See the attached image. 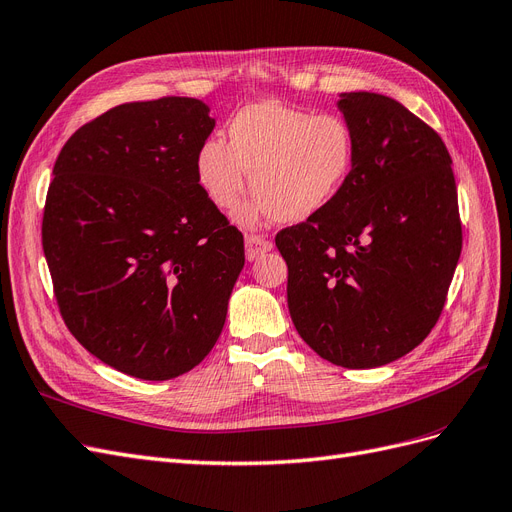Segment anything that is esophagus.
I'll use <instances>...</instances> for the list:
<instances>
[{
	"label": "esophagus",
	"mask_w": 512,
	"mask_h": 512,
	"mask_svg": "<svg viewBox=\"0 0 512 512\" xmlns=\"http://www.w3.org/2000/svg\"><path fill=\"white\" fill-rule=\"evenodd\" d=\"M244 249H246V259L255 261L263 253H268L272 249V242L266 236H257V234H246L244 236Z\"/></svg>",
	"instance_id": "1"
}]
</instances>
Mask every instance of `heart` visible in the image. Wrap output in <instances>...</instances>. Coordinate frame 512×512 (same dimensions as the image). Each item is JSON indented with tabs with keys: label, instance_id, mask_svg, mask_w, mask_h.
Here are the masks:
<instances>
[{
	"label": "heart",
	"instance_id": "1",
	"mask_svg": "<svg viewBox=\"0 0 512 512\" xmlns=\"http://www.w3.org/2000/svg\"><path fill=\"white\" fill-rule=\"evenodd\" d=\"M227 144L208 138L195 157L197 183L221 210H234L249 189L255 197L238 212L242 225L306 221L332 204L355 163V134L334 112L263 100L244 106L227 127Z\"/></svg>",
	"mask_w": 512,
	"mask_h": 512
}]
</instances>
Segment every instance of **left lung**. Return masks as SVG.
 I'll return each instance as SVG.
<instances>
[{"mask_svg": "<svg viewBox=\"0 0 512 512\" xmlns=\"http://www.w3.org/2000/svg\"><path fill=\"white\" fill-rule=\"evenodd\" d=\"M355 163L336 200L278 232L287 304L302 340L342 368H378L436 325L461 253L451 155L381 93H340Z\"/></svg>", "mask_w": 512, "mask_h": 512, "instance_id": "8db88e82", "label": "left lung"}]
</instances>
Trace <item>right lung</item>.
<instances>
[{"label": "right lung", "instance_id": "right-lung-1", "mask_svg": "<svg viewBox=\"0 0 512 512\" xmlns=\"http://www.w3.org/2000/svg\"><path fill=\"white\" fill-rule=\"evenodd\" d=\"M214 129L193 97L121 104L65 142L42 246L65 325L144 381L189 372L219 340L244 238L197 183Z\"/></svg>", "mask_w": 512, "mask_h": 512}]
</instances>
